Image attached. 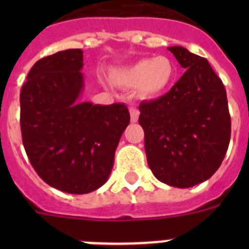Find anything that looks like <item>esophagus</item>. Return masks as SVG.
Returning <instances> with one entry per match:
<instances>
[{
  "label": "esophagus",
  "instance_id": "esophagus-1",
  "mask_svg": "<svg viewBox=\"0 0 249 249\" xmlns=\"http://www.w3.org/2000/svg\"><path fill=\"white\" fill-rule=\"evenodd\" d=\"M129 113H131V122H137L138 117H140V111L136 107H129Z\"/></svg>",
  "mask_w": 249,
  "mask_h": 249
}]
</instances>
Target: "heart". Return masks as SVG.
<instances>
[{
    "instance_id": "obj_1",
    "label": "heart",
    "mask_w": 249,
    "mask_h": 249,
    "mask_svg": "<svg viewBox=\"0 0 249 249\" xmlns=\"http://www.w3.org/2000/svg\"><path fill=\"white\" fill-rule=\"evenodd\" d=\"M176 77V65L167 56L143 58L116 70L111 78L122 89H137L144 98H156L168 91Z\"/></svg>"
}]
</instances>
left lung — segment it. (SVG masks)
Instances as JSON below:
<instances>
[{"label":"left lung","mask_w":249,"mask_h":249,"mask_svg":"<svg viewBox=\"0 0 249 249\" xmlns=\"http://www.w3.org/2000/svg\"><path fill=\"white\" fill-rule=\"evenodd\" d=\"M183 76L164 96L140 105L147 162L158 181L190 188L212 177L231 140L226 89L206 58L168 47Z\"/></svg>","instance_id":"obj_1"}]
</instances>
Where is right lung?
I'll return each instance as SVG.
<instances>
[{
	"instance_id": "obj_1",
	"label": "right lung",
	"mask_w": 249,
	"mask_h": 249,
	"mask_svg": "<svg viewBox=\"0 0 249 249\" xmlns=\"http://www.w3.org/2000/svg\"><path fill=\"white\" fill-rule=\"evenodd\" d=\"M83 52L59 51L31 68L19 94L21 132L30 162L51 187L85 195L107 182L129 123L126 105L81 102Z\"/></svg>"
}]
</instances>
